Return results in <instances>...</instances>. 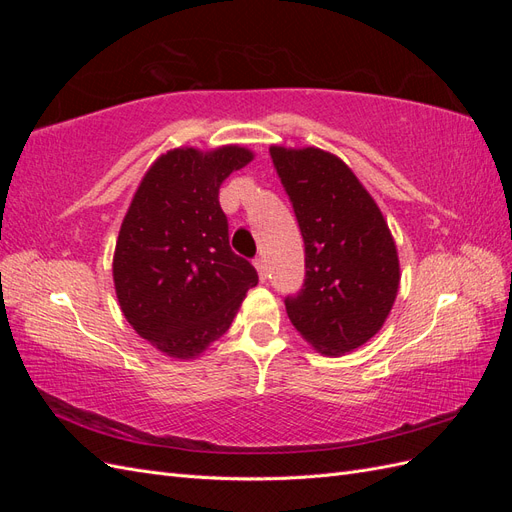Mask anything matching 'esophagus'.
<instances>
[{
	"mask_svg": "<svg viewBox=\"0 0 512 512\" xmlns=\"http://www.w3.org/2000/svg\"><path fill=\"white\" fill-rule=\"evenodd\" d=\"M254 267H256V271H258V275H260V280L265 282V280H267V260H265V258H256V260H254Z\"/></svg>",
	"mask_w": 512,
	"mask_h": 512,
	"instance_id": "1",
	"label": "esophagus"
}]
</instances>
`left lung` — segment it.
I'll use <instances>...</instances> for the list:
<instances>
[{
    "instance_id": "8db88e82",
    "label": "left lung",
    "mask_w": 512,
    "mask_h": 512,
    "mask_svg": "<svg viewBox=\"0 0 512 512\" xmlns=\"http://www.w3.org/2000/svg\"><path fill=\"white\" fill-rule=\"evenodd\" d=\"M269 153L305 243V282L284 301L288 318L318 352H352L382 329L397 297L401 275L389 224L333 153L277 145Z\"/></svg>"
}]
</instances>
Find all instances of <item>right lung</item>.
<instances>
[{"mask_svg":"<svg viewBox=\"0 0 512 512\" xmlns=\"http://www.w3.org/2000/svg\"><path fill=\"white\" fill-rule=\"evenodd\" d=\"M254 160L239 145L170 149L145 173L123 218L113 280L132 329L173 359H196L237 316L256 269L230 250L224 179Z\"/></svg>","mask_w":512,"mask_h":512,"instance_id":"add662e5","label":"right lung"}]
</instances>
